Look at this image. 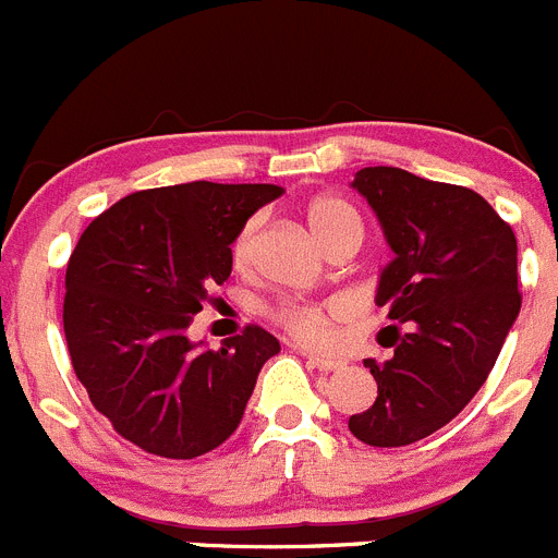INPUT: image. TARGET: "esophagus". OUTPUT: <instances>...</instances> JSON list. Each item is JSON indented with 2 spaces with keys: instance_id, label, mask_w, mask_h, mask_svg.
I'll list each match as a JSON object with an SVG mask.
<instances>
[{
  "instance_id": "obj_1",
  "label": "esophagus",
  "mask_w": 558,
  "mask_h": 558,
  "mask_svg": "<svg viewBox=\"0 0 558 558\" xmlns=\"http://www.w3.org/2000/svg\"><path fill=\"white\" fill-rule=\"evenodd\" d=\"M304 357H307L310 366L318 368V372H338V368H343V360L327 357V354H304Z\"/></svg>"
}]
</instances>
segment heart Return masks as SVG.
I'll list each match as a JSON object with an SVG mask.
<instances>
[{
    "mask_svg": "<svg viewBox=\"0 0 558 558\" xmlns=\"http://www.w3.org/2000/svg\"><path fill=\"white\" fill-rule=\"evenodd\" d=\"M304 218H307L310 231L315 234V240L327 248L335 240L347 234L363 236V223H360V215L354 211V206L349 201L338 198V195H318V198L310 201L304 206ZM263 226V218H251L248 223L240 229V234L234 236L231 243V256H234L236 265H243L251 254V245L256 240V231ZM276 322L282 324L288 332H293L295 338L307 340V343H327L332 338V324L343 315V307L335 302L327 304H295L284 302L276 304L270 310Z\"/></svg>",
    "mask_w": 558,
    "mask_h": 558,
    "instance_id": "obj_1",
    "label": "heart"
}]
</instances>
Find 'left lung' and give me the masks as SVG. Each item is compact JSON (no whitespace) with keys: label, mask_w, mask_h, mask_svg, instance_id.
I'll use <instances>...</instances> for the list:
<instances>
[{"label":"left lung","mask_w":558,"mask_h":558,"mask_svg":"<svg viewBox=\"0 0 558 558\" xmlns=\"http://www.w3.org/2000/svg\"><path fill=\"white\" fill-rule=\"evenodd\" d=\"M368 201L393 259L374 302L388 310L393 357L366 360L377 399L349 418L363 445L405 447L441 430L481 391L520 313L517 236L477 192L363 167L352 181ZM397 323L409 332L398 335Z\"/></svg>","instance_id":"1"}]
</instances>
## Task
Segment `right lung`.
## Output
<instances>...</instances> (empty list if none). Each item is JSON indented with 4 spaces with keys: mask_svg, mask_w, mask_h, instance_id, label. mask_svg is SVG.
<instances>
[{
    "mask_svg": "<svg viewBox=\"0 0 558 558\" xmlns=\"http://www.w3.org/2000/svg\"><path fill=\"white\" fill-rule=\"evenodd\" d=\"M276 184H192L133 192L88 223L66 265L63 335L92 405L150 456L198 458L236 430L279 340L263 327L204 349L186 338L231 243Z\"/></svg>",
    "mask_w": 558,
    "mask_h": 558,
    "instance_id": "right-lung-1",
    "label": "right lung"
}]
</instances>
